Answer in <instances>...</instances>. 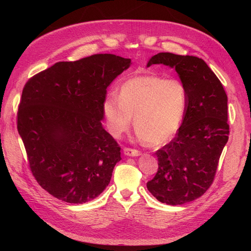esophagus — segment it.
<instances>
[{
    "label": "esophagus",
    "mask_w": 251,
    "mask_h": 251,
    "mask_svg": "<svg viewBox=\"0 0 251 251\" xmlns=\"http://www.w3.org/2000/svg\"><path fill=\"white\" fill-rule=\"evenodd\" d=\"M124 153L126 156H132V157H136V156H139L141 153L138 150H135V149H130V148H125L124 149Z\"/></svg>",
    "instance_id": "1"
}]
</instances>
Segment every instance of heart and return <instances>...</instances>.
Listing matches in <instances>:
<instances>
[{
	"instance_id": "b5f03b06",
	"label": "heart",
	"mask_w": 251,
	"mask_h": 251,
	"mask_svg": "<svg viewBox=\"0 0 251 251\" xmlns=\"http://www.w3.org/2000/svg\"><path fill=\"white\" fill-rule=\"evenodd\" d=\"M188 92L183 82L158 75H140L120 87L118 97L105 98L102 110L110 134L119 138L133 124L138 137L151 146L170 141L183 120Z\"/></svg>"
}]
</instances>
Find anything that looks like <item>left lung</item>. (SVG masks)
<instances>
[{"label":"left lung","instance_id":"8db88e82","mask_svg":"<svg viewBox=\"0 0 251 251\" xmlns=\"http://www.w3.org/2000/svg\"><path fill=\"white\" fill-rule=\"evenodd\" d=\"M160 64L175 68L188 103L176 137L156 151L158 171L147 187L158 201L181 205L201 197L215 179L229 135L227 95L202 58L161 52L147 66Z\"/></svg>","mask_w":251,"mask_h":251}]
</instances>
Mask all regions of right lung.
Returning <instances> with one entry per match:
<instances>
[{"label": "right lung", "mask_w": 251, "mask_h": 251, "mask_svg": "<svg viewBox=\"0 0 251 251\" xmlns=\"http://www.w3.org/2000/svg\"><path fill=\"white\" fill-rule=\"evenodd\" d=\"M130 66V58L94 54L58 62L26 82L18 131L35 180L55 198L86 203L109 185L121 157L102 126V104L110 83Z\"/></svg>", "instance_id": "1"}]
</instances>
